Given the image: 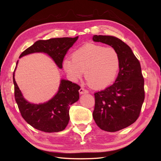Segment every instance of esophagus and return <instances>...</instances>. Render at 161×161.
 Returning a JSON list of instances; mask_svg holds the SVG:
<instances>
[{"instance_id":"34e87169","label":"esophagus","mask_w":161,"mask_h":161,"mask_svg":"<svg viewBox=\"0 0 161 161\" xmlns=\"http://www.w3.org/2000/svg\"><path fill=\"white\" fill-rule=\"evenodd\" d=\"M79 92L80 94H83V93H88L89 91L86 89H85L83 87H80V89H79Z\"/></svg>"}]
</instances>
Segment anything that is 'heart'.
<instances>
[{"mask_svg":"<svg viewBox=\"0 0 161 161\" xmlns=\"http://www.w3.org/2000/svg\"><path fill=\"white\" fill-rule=\"evenodd\" d=\"M63 67L73 80L85 76L89 85L95 89H105L113 82L118 74L120 58L113 47L87 43L72 53V58L63 62Z\"/></svg>","mask_w":161,"mask_h":161,"instance_id":"1","label":"heart"}]
</instances>
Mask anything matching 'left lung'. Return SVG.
Listing matches in <instances>:
<instances>
[{
	"mask_svg": "<svg viewBox=\"0 0 161 161\" xmlns=\"http://www.w3.org/2000/svg\"><path fill=\"white\" fill-rule=\"evenodd\" d=\"M92 40L108 44L118 52L120 67L115 82L95 92L92 117L103 130L114 132L137 120L144 100V79L139 60L131 48L119 39L94 36Z\"/></svg>",
	"mask_w": 161,
	"mask_h": 161,
	"instance_id": "obj_1",
	"label": "left lung"
}]
</instances>
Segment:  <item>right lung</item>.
<instances>
[{"label":"right lung","mask_w":161,"mask_h":161,"mask_svg":"<svg viewBox=\"0 0 161 161\" xmlns=\"http://www.w3.org/2000/svg\"><path fill=\"white\" fill-rule=\"evenodd\" d=\"M78 38L79 36L39 40L23 51L19 58L34 52H44L52 57L57 66L62 69L64 56ZM17 63L18 61L17 64ZM14 76V99L23 118L34 128L45 132H58L64 130L70 119V105L79 100L80 86L62 79L59 90L52 99L43 104H32L23 98Z\"/></svg>","instance_id":"1"}]
</instances>
